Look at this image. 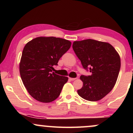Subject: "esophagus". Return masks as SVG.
<instances>
[{
	"label": "esophagus",
	"instance_id": "34e87169",
	"mask_svg": "<svg viewBox=\"0 0 133 133\" xmlns=\"http://www.w3.org/2000/svg\"><path fill=\"white\" fill-rule=\"evenodd\" d=\"M69 79L71 81H74V80H76V78H72V77H69Z\"/></svg>",
	"mask_w": 133,
	"mask_h": 133
}]
</instances>
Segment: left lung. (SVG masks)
I'll list each match as a JSON object with an SVG mask.
<instances>
[{"mask_svg": "<svg viewBox=\"0 0 133 133\" xmlns=\"http://www.w3.org/2000/svg\"><path fill=\"white\" fill-rule=\"evenodd\" d=\"M72 48L83 68L92 73L81 76L83 86L77 93L89 101L101 100L115 86L121 68L119 55L109 43L94 39L74 41Z\"/></svg>", "mask_w": 133, "mask_h": 133, "instance_id": "obj_1", "label": "left lung"}]
</instances>
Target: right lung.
<instances>
[{
	"label": "right lung",
	"mask_w": 133,
	"mask_h": 133,
	"mask_svg": "<svg viewBox=\"0 0 133 133\" xmlns=\"http://www.w3.org/2000/svg\"><path fill=\"white\" fill-rule=\"evenodd\" d=\"M71 45L69 41L55 37H38L25 44L19 71L24 86L34 99L48 103L60 95L68 77L51 72Z\"/></svg>",
	"instance_id": "1"
}]
</instances>
